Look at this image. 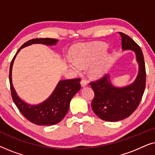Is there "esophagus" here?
I'll return each mask as SVG.
<instances>
[{
	"mask_svg": "<svg viewBox=\"0 0 155 155\" xmlns=\"http://www.w3.org/2000/svg\"><path fill=\"white\" fill-rule=\"evenodd\" d=\"M81 86L82 87H86L87 85V82L86 80H81Z\"/></svg>",
	"mask_w": 155,
	"mask_h": 155,
	"instance_id": "34e87169",
	"label": "esophagus"
}]
</instances>
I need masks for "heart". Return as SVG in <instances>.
I'll return each instance as SVG.
<instances>
[{"label":"heart","instance_id":"1","mask_svg":"<svg viewBox=\"0 0 155 155\" xmlns=\"http://www.w3.org/2000/svg\"><path fill=\"white\" fill-rule=\"evenodd\" d=\"M106 50L107 45L103 43L78 46L72 50L73 59L68 60V64L76 73L90 66V75L99 78L107 73L109 68L110 58L104 54Z\"/></svg>","mask_w":155,"mask_h":155}]
</instances>
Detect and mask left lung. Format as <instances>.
<instances>
[{
    "label": "left lung",
    "mask_w": 155,
    "mask_h": 155,
    "mask_svg": "<svg viewBox=\"0 0 155 155\" xmlns=\"http://www.w3.org/2000/svg\"><path fill=\"white\" fill-rule=\"evenodd\" d=\"M122 49L133 51L139 71L135 81L125 87L112 84L109 75L96 82H90L94 92L92 109L97 116L106 121H118L130 116L140 102L146 83L145 65L141 48L129 36L119 32Z\"/></svg>",
    "instance_id": "8db88e82"
}]
</instances>
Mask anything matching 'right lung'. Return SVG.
I'll list each match as a JSON object with an SVG mask.
<instances>
[{
	"mask_svg": "<svg viewBox=\"0 0 155 155\" xmlns=\"http://www.w3.org/2000/svg\"><path fill=\"white\" fill-rule=\"evenodd\" d=\"M58 39L49 38L34 39L25 42L15 55L10 66L9 80L12 100L21 114L29 121L38 126H52L58 124L68 111L70 102L76 93L80 90V78L61 80L49 97L43 102L36 105L29 104L22 100L17 94L12 82V69L15 58L22 48L35 44L47 46L56 45Z\"/></svg>",
	"mask_w": 155,
	"mask_h": 155,
	"instance_id": "right-lung-1",
	"label": "right lung"
}]
</instances>
